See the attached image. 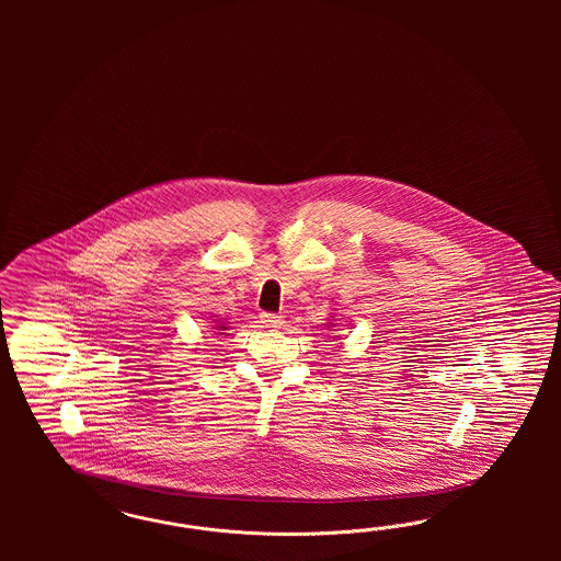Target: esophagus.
I'll return each mask as SVG.
<instances>
[{
    "label": "esophagus",
    "instance_id": "esophagus-1",
    "mask_svg": "<svg viewBox=\"0 0 561 561\" xmlns=\"http://www.w3.org/2000/svg\"><path fill=\"white\" fill-rule=\"evenodd\" d=\"M261 323L265 329H279L284 324V319L279 314H273V312H261Z\"/></svg>",
    "mask_w": 561,
    "mask_h": 561
}]
</instances>
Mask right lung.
Instances as JSON below:
<instances>
[{
    "instance_id": "add662e5",
    "label": "right lung",
    "mask_w": 561,
    "mask_h": 561,
    "mask_svg": "<svg viewBox=\"0 0 561 561\" xmlns=\"http://www.w3.org/2000/svg\"><path fill=\"white\" fill-rule=\"evenodd\" d=\"M220 329H226V327H220Z\"/></svg>"
}]
</instances>
